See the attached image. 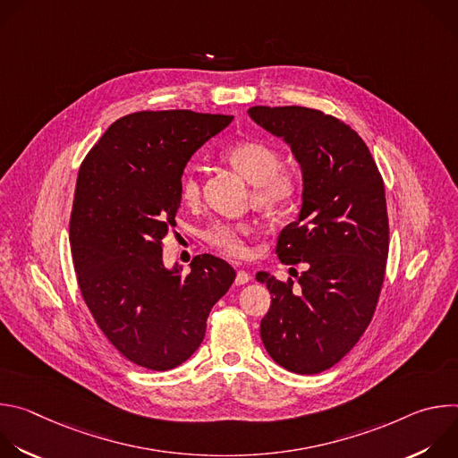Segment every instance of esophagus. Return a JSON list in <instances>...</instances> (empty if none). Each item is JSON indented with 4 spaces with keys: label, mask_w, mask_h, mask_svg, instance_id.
Listing matches in <instances>:
<instances>
[{
    "label": "esophagus",
    "mask_w": 458,
    "mask_h": 458,
    "mask_svg": "<svg viewBox=\"0 0 458 458\" xmlns=\"http://www.w3.org/2000/svg\"><path fill=\"white\" fill-rule=\"evenodd\" d=\"M250 274H246V272H242V270H239L237 272V276H235V284L237 286H242V284H246V283H250Z\"/></svg>",
    "instance_id": "34e87169"
}]
</instances>
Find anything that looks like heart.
Here are the masks:
<instances>
[{"label":"heart","mask_w":458,"mask_h":458,"mask_svg":"<svg viewBox=\"0 0 458 458\" xmlns=\"http://www.w3.org/2000/svg\"><path fill=\"white\" fill-rule=\"evenodd\" d=\"M223 157L248 181L253 184L251 201L253 205L270 214L286 210L299 193V179L293 172L281 168V154L272 145L242 140L225 148ZM181 199L186 205L199 201L201 181L198 168H188L179 184ZM250 233V226L244 223H214L205 230V241L226 253L242 255L246 251L244 237Z\"/></svg>","instance_id":"b5f03b06"}]
</instances>
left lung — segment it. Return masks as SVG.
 I'll list each match as a JSON object with an SVG mask.
<instances>
[{"mask_svg": "<svg viewBox=\"0 0 458 458\" xmlns=\"http://www.w3.org/2000/svg\"><path fill=\"white\" fill-rule=\"evenodd\" d=\"M248 115L290 147L302 174V205L283 228L277 255L306 272L297 286L255 276L272 293L260 339L288 371L320 373L357 344L373 317L389 246L384 182L366 143L334 115L304 106H251Z\"/></svg>", "mask_w": 458, "mask_h": 458, "instance_id": "obj_1", "label": "left lung"}]
</instances>
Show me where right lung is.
I'll use <instances>...</instances> for the list:
<instances>
[{
    "label": "right lung",
    "mask_w": 458,
    "mask_h": 458,
    "mask_svg": "<svg viewBox=\"0 0 458 458\" xmlns=\"http://www.w3.org/2000/svg\"><path fill=\"white\" fill-rule=\"evenodd\" d=\"M233 115L136 112L112 123L85 157L71 216L81 295L106 339L130 362L166 371L193 355L235 270L203 253L190 272L163 263L190 157Z\"/></svg>",
    "instance_id": "add662e5"
}]
</instances>
